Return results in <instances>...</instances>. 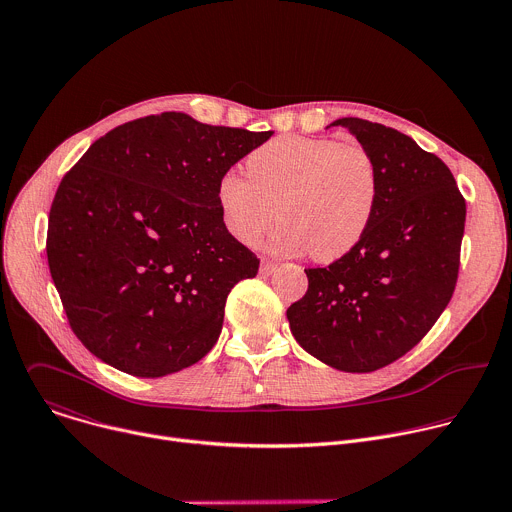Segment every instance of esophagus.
Returning a JSON list of instances; mask_svg holds the SVG:
<instances>
[{
	"label": "esophagus",
	"instance_id": "esophagus-1",
	"mask_svg": "<svg viewBox=\"0 0 512 512\" xmlns=\"http://www.w3.org/2000/svg\"><path fill=\"white\" fill-rule=\"evenodd\" d=\"M273 269H275V261H271V259H261V273H263V275H271Z\"/></svg>",
	"mask_w": 512,
	"mask_h": 512
}]
</instances>
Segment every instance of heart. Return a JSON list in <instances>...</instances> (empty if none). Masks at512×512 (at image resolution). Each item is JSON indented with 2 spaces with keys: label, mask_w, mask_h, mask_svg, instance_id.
Instances as JSON below:
<instances>
[{
  "label": "heart",
  "mask_w": 512,
  "mask_h": 512,
  "mask_svg": "<svg viewBox=\"0 0 512 512\" xmlns=\"http://www.w3.org/2000/svg\"><path fill=\"white\" fill-rule=\"evenodd\" d=\"M245 174L227 172L216 186L227 231L253 245L277 216L275 251H306L320 263L360 243L379 202V168L369 150L330 137H275L247 156Z\"/></svg>",
  "instance_id": "b5f03b06"
}]
</instances>
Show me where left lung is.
I'll list each match as a JSON object with an SVG mask.
<instances>
[{"mask_svg":"<svg viewBox=\"0 0 512 512\" xmlns=\"http://www.w3.org/2000/svg\"><path fill=\"white\" fill-rule=\"evenodd\" d=\"M346 127L375 158L379 202L360 243L306 269L308 291L287 308L300 346L344 373H371L409 352L452 300L466 200L450 168L405 133L358 117Z\"/></svg>","mask_w":512,"mask_h":512,"instance_id":"8db88e82","label":"left lung"}]
</instances>
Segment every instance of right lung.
<instances>
[{
    "label": "right lung",
    "instance_id": "1",
    "mask_svg": "<svg viewBox=\"0 0 512 512\" xmlns=\"http://www.w3.org/2000/svg\"><path fill=\"white\" fill-rule=\"evenodd\" d=\"M271 135L168 111L111 129L66 172L46 255L68 324L97 358L156 379L216 344L229 291L259 269L227 231L216 186Z\"/></svg>",
    "mask_w": 512,
    "mask_h": 512
}]
</instances>
